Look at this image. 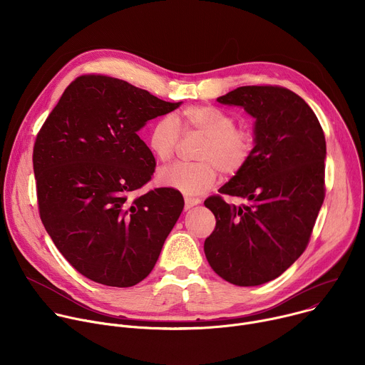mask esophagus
I'll list each match as a JSON object with an SVG mask.
<instances>
[{
    "label": "esophagus",
    "mask_w": 365,
    "mask_h": 365,
    "mask_svg": "<svg viewBox=\"0 0 365 365\" xmlns=\"http://www.w3.org/2000/svg\"><path fill=\"white\" fill-rule=\"evenodd\" d=\"M200 202V199H197V197H189V196H186L185 197V210L187 211V210H190V207H193L195 205H197Z\"/></svg>",
    "instance_id": "1"
}]
</instances>
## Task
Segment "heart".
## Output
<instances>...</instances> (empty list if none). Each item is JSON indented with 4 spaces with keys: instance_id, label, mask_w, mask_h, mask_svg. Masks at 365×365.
<instances>
[{
    "instance_id": "obj_1",
    "label": "heart",
    "mask_w": 365,
    "mask_h": 365,
    "mask_svg": "<svg viewBox=\"0 0 365 365\" xmlns=\"http://www.w3.org/2000/svg\"><path fill=\"white\" fill-rule=\"evenodd\" d=\"M183 134L205 137L195 158L197 162L175 163L159 173L162 185L187 196H199L215 185L220 170L225 176L240 173L250 162L255 135L248 127L237 125L230 113L214 106H192L180 111ZM180 143V128L173 117L162 115L147 134V145L155 159L166 163L173 159Z\"/></svg>"
}]
</instances>
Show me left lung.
<instances>
[{"mask_svg":"<svg viewBox=\"0 0 365 365\" xmlns=\"http://www.w3.org/2000/svg\"><path fill=\"white\" fill-rule=\"evenodd\" d=\"M217 101L255 118V147L221 195L205 200L217 224L203 250L224 280L258 286L284 273L309 244L325 199V134L307 103L283 86H240ZM224 194L246 203L227 204Z\"/></svg>","mask_w":365,"mask_h":365,"instance_id":"obj_1","label":"left lung"}]
</instances>
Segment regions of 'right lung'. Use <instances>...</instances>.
<instances>
[{
  "label": "right lung",
  "instance_id": "obj_1",
  "mask_svg": "<svg viewBox=\"0 0 365 365\" xmlns=\"http://www.w3.org/2000/svg\"><path fill=\"white\" fill-rule=\"evenodd\" d=\"M179 106L117 78L82 75L37 133L33 169L41 222L89 280L130 287L158 262L185 202L170 187L133 195L155 168L137 131Z\"/></svg>",
  "mask_w": 365,
  "mask_h": 365
}]
</instances>
